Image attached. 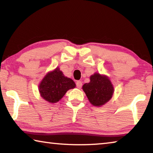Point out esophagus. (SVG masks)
I'll return each mask as SVG.
<instances>
[{"label":"esophagus","mask_w":153,"mask_h":153,"mask_svg":"<svg viewBox=\"0 0 153 153\" xmlns=\"http://www.w3.org/2000/svg\"><path fill=\"white\" fill-rule=\"evenodd\" d=\"M76 86L77 88H81V87L82 86V82L81 81H77Z\"/></svg>","instance_id":"obj_1"}]
</instances>
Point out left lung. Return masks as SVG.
Instances as JSON below:
<instances>
[{
  "instance_id": "8db88e82",
  "label": "left lung",
  "mask_w": 153,
  "mask_h": 153,
  "mask_svg": "<svg viewBox=\"0 0 153 153\" xmlns=\"http://www.w3.org/2000/svg\"><path fill=\"white\" fill-rule=\"evenodd\" d=\"M90 82L83 85L82 89L93 106L101 107L112 98L114 88L109 77L96 72L90 77Z\"/></svg>"
}]
</instances>
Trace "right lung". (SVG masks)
I'll list each match as a JSON object with an SVG mask.
<instances>
[{
  "label": "right lung",
  "mask_w": 153,
  "mask_h": 153,
  "mask_svg": "<svg viewBox=\"0 0 153 153\" xmlns=\"http://www.w3.org/2000/svg\"><path fill=\"white\" fill-rule=\"evenodd\" d=\"M76 86L73 79L65 76L59 67H56L44 77L38 86V90L44 100L50 103H56L69 90Z\"/></svg>",
  "instance_id": "add662e5"
}]
</instances>
